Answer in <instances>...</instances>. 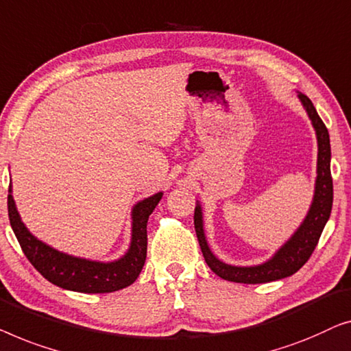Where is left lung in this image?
<instances>
[{
  "label": "left lung",
  "instance_id": "8db88e82",
  "mask_svg": "<svg viewBox=\"0 0 351 351\" xmlns=\"http://www.w3.org/2000/svg\"><path fill=\"white\" fill-rule=\"evenodd\" d=\"M298 98L300 105L304 106L310 122L317 135L318 156H317V178H315V191L310 208L305 218L294 234L280 246L278 250L264 263L256 265H232L226 264L216 258L211 251L205 235L204 226V211H202L200 202L197 200L195 213H194V226L195 234L199 239L202 253H204L205 263L213 272L221 276L223 280L234 281V283L245 285H258L269 283V281L281 280L302 267L312 256L315 246H317L322 232L328 223L330 210H332V178H330V143L328 128L319 119L313 103L304 93L298 92Z\"/></svg>",
  "mask_w": 351,
  "mask_h": 351
}]
</instances>
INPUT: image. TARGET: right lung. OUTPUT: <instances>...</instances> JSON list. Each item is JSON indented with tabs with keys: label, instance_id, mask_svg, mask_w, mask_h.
Returning a JSON list of instances; mask_svg holds the SVG:
<instances>
[{
	"label": "right lung",
	"instance_id": "right-lung-1",
	"mask_svg": "<svg viewBox=\"0 0 351 351\" xmlns=\"http://www.w3.org/2000/svg\"><path fill=\"white\" fill-rule=\"evenodd\" d=\"M162 195L164 192H157L133 205L128 250L119 259L108 261V263L63 253L34 237L23 224L19 213L16 200L12 197V182L9 184L8 211L11 227L23 253L44 278L57 285L58 288L76 291V293H112L130 286L140 275L146 261L147 219L160 202Z\"/></svg>",
	"mask_w": 351,
	"mask_h": 351
}]
</instances>
